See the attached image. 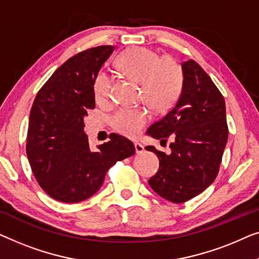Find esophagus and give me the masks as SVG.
Here are the masks:
<instances>
[{
  "label": "esophagus",
  "instance_id": "1",
  "mask_svg": "<svg viewBox=\"0 0 259 259\" xmlns=\"http://www.w3.org/2000/svg\"><path fill=\"white\" fill-rule=\"evenodd\" d=\"M135 149H136V154H142L144 151V147L141 143H135Z\"/></svg>",
  "mask_w": 259,
  "mask_h": 259
}]
</instances>
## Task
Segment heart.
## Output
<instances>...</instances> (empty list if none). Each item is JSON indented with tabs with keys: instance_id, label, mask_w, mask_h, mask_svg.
Returning a JSON list of instances; mask_svg holds the SVG:
<instances>
[{
	"instance_id": "b5f03b06",
	"label": "heart",
	"mask_w": 259,
	"mask_h": 259,
	"mask_svg": "<svg viewBox=\"0 0 259 259\" xmlns=\"http://www.w3.org/2000/svg\"><path fill=\"white\" fill-rule=\"evenodd\" d=\"M117 68L123 75L141 83L143 98L151 108L162 110L170 107L180 95L183 74L180 64L170 57H159L152 50L143 47L126 49L117 60ZM111 78L100 72L95 81L97 101L108 98ZM148 111L142 108H123L114 115L111 125L116 133L135 137L149 122Z\"/></svg>"
}]
</instances>
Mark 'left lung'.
<instances>
[{
	"label": "left lung",
	"mask_w": 259,
	"mask_h": 259,
	"mask_svg": "<svg viewBox=\"0 0 259 259\" xmlns=\"http://www.w3.org/2000/svg\"><path fill=\"white\" fill-rule=\"evenodd\" d=\"M181 95L164 117L150 125L149 136L166 142L171 154L145 149L158 156L159 167L149 184L172 203H184L214 181L228 142L225 101L210 76L194 60L182 63Z\"/></svg>",
	"instance_id": "1"
}]
</instances>
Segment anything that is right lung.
I'll return each mask as SVG.
<instances>
[{"label":"right lung","mask_w":259,"mask_h":259,"mask_svg":"<svg viewBox=\"0 0 259 259\" xmlns=\"http://www.w3.org/2000/svg\"><path fill=\"white\" fill-rule=\"evenodd\" d=\"M114 49L101 46L70 57L32 103L27 156L38 184L56 201L78 203L92 197L107 171L135 154L134 144L117 134L90 150L84 133L87 111L95 108V81Z\"/></svg>","instance_id":"add662e5"}]
</instances>
